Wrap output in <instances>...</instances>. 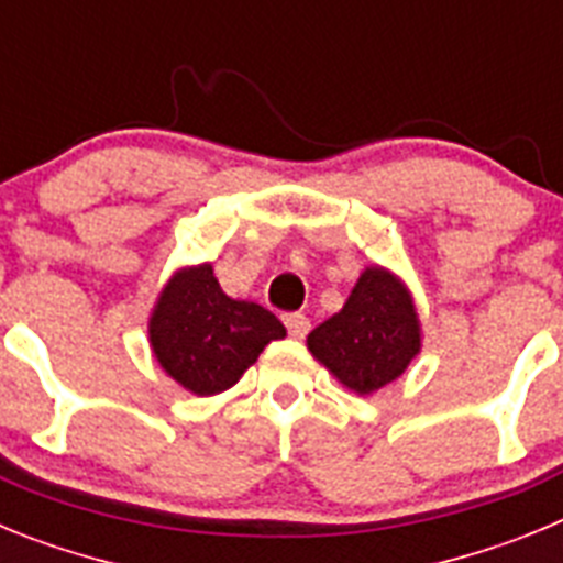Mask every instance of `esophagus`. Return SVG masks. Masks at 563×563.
<instances>
[{"label":"esophagus","instance_id":"1","mask_svg":"<svg viewBox=\"0 0 563 563\" xmlns=\"http://www.w3.org/2000/svg\"><path fill=\"white\" fill-rule=\"evenodd\" d=\"M285 327L292 338H298V341H301V338L310 332V318L301 316V312H290V316H285Z\"/></svg>","mask_w":563,"mask_h":563}]
</instances>
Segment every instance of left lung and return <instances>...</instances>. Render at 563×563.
<instances>
[{"label": "left lung", "mask_w": 563, "mask_h": 563, "mask_svg": "<svg viewBox=\"0 0 563 563\" xmlns=\"http://www.w3.org/2000/svg\"><path fill=\"white\" fill-rule=\"evenodd\" d=\"M307 350L355 395H375L422 350L411 290L380 265L361 273L346 305L307 335Z\"/></svg>", "instance_id": "1"}]
</instances>
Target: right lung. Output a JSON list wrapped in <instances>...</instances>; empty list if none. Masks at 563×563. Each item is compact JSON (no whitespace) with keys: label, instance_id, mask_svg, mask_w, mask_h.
<instances>
[{"label":"right lung","instance_id":"right-lung-1","mask_svg":"<svg viewBox=\"0 0 563 563\" xmlns=\"http://www.w3.org/2000/svg\"><path fill=\"white\" fill-rule=\"evenodd\" d=\"M285 324L253 301L225 296L211 262L180 267L148 316V343L172 380L197 397L231 389Z\"/></svg>","mask_w":563,"mask_h":563}]
</instances>
